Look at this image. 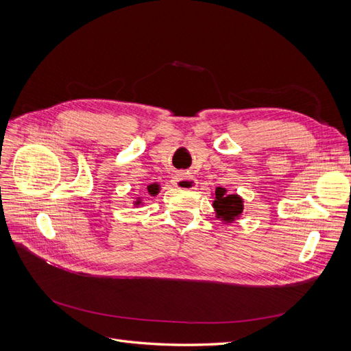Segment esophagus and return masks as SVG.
<instances>
[{
    "label": "esophagus",
    "instance_id": "esophagus-1",
    "mask_svg": "<svg viewBox=\"0 0 351 351\" xmlns=\"http://www.w3.org/2000/svg\"><path fill=\"white\" fill-rule=\"evenodd\" d=\"M196 180L195 177L189 176L186 173H178L177 176H174L173 178V184L178 189H195L196 186Z\"/></svg>",
    "mask_w": 351,
    "mask_h": 351
}]
</instances>
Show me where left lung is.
Instances as JSON below:
<instances>
[{"label": "left lung", "instance_id": "8db88e82", "mask_svg": "<svg viewBox=\"0 0 351 351\" xmlns=\"http://www.w3.org/2000/svg\"><path fill=\"white\" fill-rule=\"evenodd\" d=\"M214 208L218 219L232 222L241 215L243 200L237 195H227V190L224 187H217Z\"/></svg>", "mask_w": 351, "mask_h": 351}]
</instances>
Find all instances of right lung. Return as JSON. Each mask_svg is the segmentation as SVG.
Masks as SVG:
<instances>
[{"label":"right lung","instance_id":"right-lung-1","mask_svg":"<svg viewBox=\"0 0 351 351\" xmlns=\"http://www.w3.org/2000/svg\"><path fill=\"white\" fill-rule=\"evenodd\" d=\"M147 192H149V195H152V196H155V195H158V192H159V186L158 184H149L147 186ZM141 202L137 200V204L136 205H139Z\"/></svg>","mask_w":351,"mask_h":351}]
</instances>
